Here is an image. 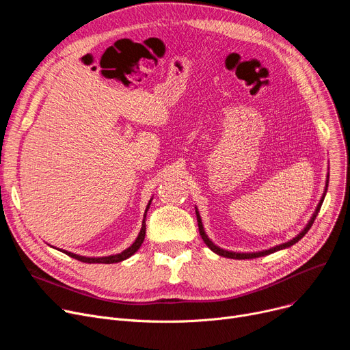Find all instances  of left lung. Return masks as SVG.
Wrapping results in <instances>:
<instances>
[{
    "label": "left lung",
    "mask_w": 350,
    "mask_h": 350,
    "mask_svg": "<svg viewBox=\"0 0 350 350\" xmlns=\"http://www.w3.org/2000/svg\"><path fill=\"white\" fill-rule=\"evenodd\" d=\"M327 183H329V176H327V180H326V189H325V193H323V196H322V198H321V201H319V204H318V207H317V210H315L314 215H312V218L309 219L308 226L302 230V232H299L295 238H292V240H291V241H288V243H284V244H281V245H277V247L269 248V250H265V251H258V252H232V251L223 250V248L217 247L215 244H213V241H211L210 238L207 237V234L204 232L203 223H201L200 214H198V211L196 210V215H197V223H198V231H200V235H201V238H203V241L206 243V245H207L213 252H215V254H218V255H221V256H226V258H232V260H251V258H258V256H264V255L272 254V252H275V251H280V250L288 248V247L293 245L295 243H298V241L301 240V238H302V237L309 231V228L312 227V224H314L315 218H317V215H318V213H319V210H321V206H322V203H323V198H325V196H326Z\"/></svg>",
    "instance_id": "left-lung-1"
}]
</instances>
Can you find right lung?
Listing matches in <instances>:
<instances>
[{"label": "right lung", "mask_w": 350, "mask_h": 350, "mask_svg": "<svg viewBox=\"0 0 350 350\" xmlns=\"http://www.w3.org/2000/svg\"><path fill=\"white\" fill-rule=\"evenodd\" d=\"M150 203H152V200L149 201V204H147V207H146V211H144V215H143L142 230H140V232H139V235H137V238H136V241H135L131 247L126 248L124 251H122L120 254L109 255V256H100V258H94V256H92V258H89V256L77 255V254L68 252V251H62V252L66 254V255H69L70 258H75V260H78V261H81V262H86V264H115V262H120V261H123V260H127L129 256H132V255L140 248V245H142L143 241H144V235H146V221H144V219H146L147 211H149Z\"/></svg>", "instance_id": "obj_1"}]
</instances>
